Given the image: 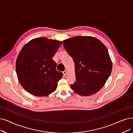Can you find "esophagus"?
Returning <instances> with one entry per match:
<instances>
[{
	"instance_id": "34e87169",
	"label": "esophagus",
	"mask_w": 133,
	"mask_h": 133,
	"mask_svg": "<svg viewBox=\"0 0 133 133\" xmlns=\"http://www.w3.org/2000/svg\"><path fill=\"white\" fill-rule=\"evenodd\" d=\"M63 75H64V76H65L66 74V71H63Z\"/></svg>"
}]
</instances>
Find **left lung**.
Returning a JSON list of instances; mask_svg holds the SVG:
<instances>
[{"instance_id": "1", "label": "left lung", "mask_w": 133, "mask_h": 133, "mask_svg": "<svg viewBox=\"0 0 133 133\" xmlns=\"http://www.w3.org/2000/svg\"><path fill=\"white\" fill-rule=\"evenodd\" d=\"M63 44L75 64L74 92L82 96L98 92L109 77L112 63L108 50L102 41L92 36H77Z\"/></svg>"}]
</instances>
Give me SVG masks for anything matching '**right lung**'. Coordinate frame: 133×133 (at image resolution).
Masks as SVG:
<instances>
[{"label":"right lung","instance_id":"right-lung-1","mask_svg":"<svg viewBox=\"0 0 133 133\" xmlns=\"http://www.w3.org/2000/svg\"><path fill=\"white\" fill-rule=\"evenodd\" d=\"M62 44V41L41 37L23 47L17 58L16 71L26 91L43 97L56 91L63 73L56 70L57 64L52 58Z\"/></svg>","mask_w":133,"mask_h":133}]
</instances>
